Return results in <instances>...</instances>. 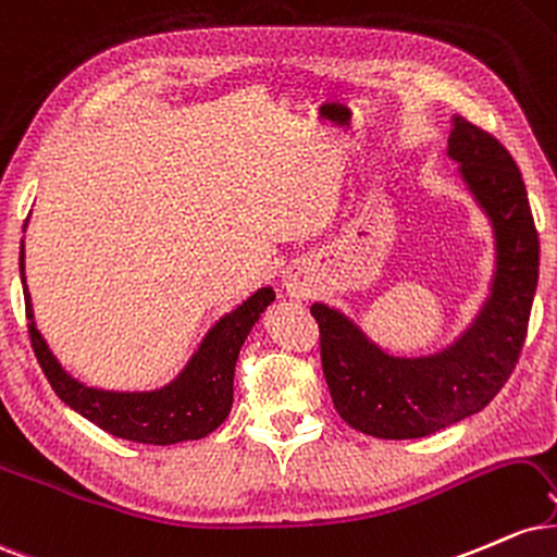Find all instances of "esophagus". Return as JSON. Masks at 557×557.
Segmentation results:
<instances>
[{
    "instance_id": "obj_1",
    "label": "esophagus",
    "mask_w": 557,
    "mask_h": 557,
    "mask_svg": "<svg viewBox=\"0 0 557 557\" xmlns=\"http://www.w3.org/2000/svg\"><path fill=\"white\" fill-rule=\"evenodd\" d=\"M284 289L292 299H307L312 294V281L307 276L305 268L289 265L284 271Z\"/></svg>"
}]
</instances>
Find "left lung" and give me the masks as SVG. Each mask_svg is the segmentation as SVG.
<instances>
[{
	"label": "left lung",
	"instance_id": "obj_1",
	"mask_svg": "<svg viewBox=\"0 0 557 557\" xmlns=\"http://www.w3.org/2000/svg\"><path fill=\"white\" fill-rule=\"evenodd\" d=\"M448 156L495 234L490 297L454 344L430 357H394L333 307H310L333 407L346 424L409 441L476 414L519 362L540 278V237L519 166L498 137L454 116Z\"/></svg>",
	"mask_w": 557,
	"mask_h": 557
}]
</instances>
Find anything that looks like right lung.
<instances>
[{"label":"right lung","mask_w":557,"mask_h":557,"mask_svg":"<svg viewBox=\"0 0 557 557\" xmlns=\"http://www.w3.org/2000/svg\"><path fill=\"white\" fill-rule=\"evenodd\" d=\"M20 278H23L25 315L33 351L54 394L83 414L85 420L122 441L148 446H174L182 441H200L226 420L234 401V364L247 333L258 323L260 312L276 299L271 286H263L245 299L237 310L224 315L206 333L185 370L172 383L156 391H103L72 377L51 355L49 344L36 329L25 263L20 250Z\"/></svg>","instance_id":"obj_1"}]
</instances>
